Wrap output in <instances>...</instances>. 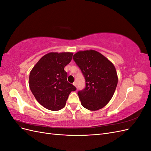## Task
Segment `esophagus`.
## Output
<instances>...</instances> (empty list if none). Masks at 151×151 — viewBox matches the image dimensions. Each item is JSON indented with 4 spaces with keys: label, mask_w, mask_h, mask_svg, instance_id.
Returning a JSON list of instances; mask_svg holds the SVG:
<instances>
[{
    "label": "esophagus",
    "mask_w": 151,
    "mask_h": 151,
    "mask_svg": "<svg viewBox=\"0 0 151 151\" xmlns=\"http://www.w3.org/2000/svg\"><path fill=\"white\" fill-rule=\"evenodd\" d=\"M73 84H74V86H75L76 87H77V84H76V82H74V83H73Z\"/></svg>",
    "instance_id": "34e87169"
}]
</instances>
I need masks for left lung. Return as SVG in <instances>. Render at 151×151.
<instances>
[{
  "label": "left lung",
  "instance_id": "left-lung-1",
  "mask_svg": "<svg viewBox=\"0 0 151 151\" xmlns=\"http://www.w3.org/2000/svg\"><path fill=\"white\" fill-rule=\"evenodd\" d=\"M73 59L85 77V88L77 93L82 106L91 111L103 108L112 98L118 84L115 66L93 50L77 52Z\"/></svg>",
  "mask_w": 151,
  "mask_h": 151
}]
</instances>
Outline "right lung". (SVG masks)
<instances>
[{"mask_svg":"<svg viewBox=\"0 0 151 151\" xmlns=\"http://www.w3.org/2000/svg\"><path fill=\"white\" fill-rule=\"evenodd\" d=\"M70 52H50L45 55L32 68L29 88L38 102L52 111L65 106L68 95L76 88L67 81L64 67L72 60Z\"/></svg>","mask_w":151,"mask_h":151,"instance_id":"obj_1","label":"right lung"}]
</instances>
